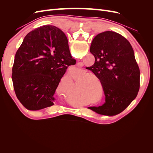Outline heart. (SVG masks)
I'll use <instances>...</instances> for the list:
<instances>
[{
  "label": "heart",
  "instance_id": "1",
  "mask_svg": "<svg viewBox=\"0 0 153 153\" xmlns=\"http://www.w3.org/2000/svg\"><path fill=\"white\" fill-rule=\"evenodd\" d=\"M82 75H83V74H82ZM75 76H77V77H80L82 75H80V74H79V75H75ZM92 77H96V76L94 75H87V76L82 77L81 79L80 80V81L82 82V81H83L85 79L86 80V79L87 80H86L85 81H85L82 82V84L79 86H78V87L80 88V89L85 90V89H92V88L93 87V84H93V79H92V78H91Z\"/></svg>",
  "mask_w": 153,
  "mask_h": 153
}]
</instances>
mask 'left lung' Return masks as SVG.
<instances>
[{
  "label": "left lung",
  "mask_w": 153,
  "mask_h": 153,
  "mask_svg": "<svg viewBox=\"0 0 153 153\" xmlns=\"http://www.w3.org/2000/svg\"><path fill=\"white\" fill-rule=\"evenodd\" d=\"M90 52L95 62L87 69L100 79L106 103L89 108L109 116L121 113L135 100L140 88V69L131 45L121 34L106 31L95 36Z\"/></svg>",
  "instance_id": "left-lung-1"
}]
</instances>
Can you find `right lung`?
<instances>
[{"label": "right lung", "instance_id": "1", "mask_svg": "<svg viewBox=\"0 0 153 153\" xmlns=\"http://www.w3.org/2000/svg\"><path fill=\"white\" fill-rule=\"evenodd\" d=\"M75 63L61 29L44 25L30 31L17 50L13 66L12 81L17 98L29 110L53 106L61 79L68 66Z\"/></svg>", "mask_w": 153, "mask_h": 153}]
</instances>
